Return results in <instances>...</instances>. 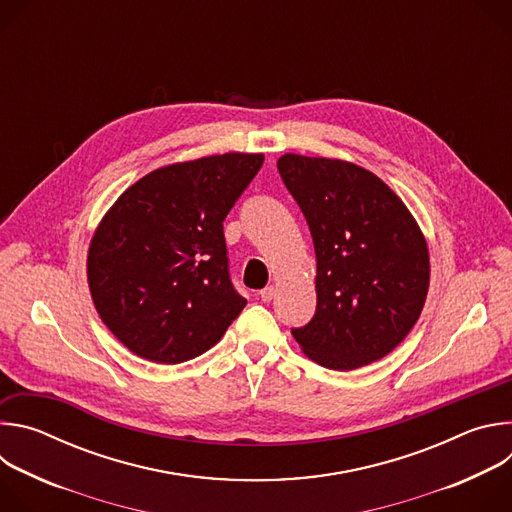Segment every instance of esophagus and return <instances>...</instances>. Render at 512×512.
Instances as JSON below:
<instances>
[{
	"mask_svg": "<svg viewBox=\"0 0 512 512\" xmlns=\"http://www.w3.org/2000/svg\"><path fill=\"white\" fill-rule=\"evenodd\" d=\"M259 296H261V300H263V302H271V300L275 298V287H273V285L263 287V289L259 291Z\"/></svg>",
	"mask_w": 512,
	"mask_h": 512,
	"instance_id": "obj_1",
	"label": "esophagus"
}]
</instances>
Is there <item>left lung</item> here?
<instances>
[{
	"instance_id": "obj_1",
	"label": "left lung",
	"mask_w": 512,
	"mask_h": 512,
	"mask_svg": "<svg viewBox=\"0 0 512 512\" xmlns=\"http://www.w3.org/2000/svg\"><path fill=\"white\" fill-rule=\"evenodd\" d=\"M279 176L306 216L316 251V314L291 328L332 371L389 354L415 326L429 287L425 239L399 196L360 166L285 154Z\"/></svg>"
}]
</instances>
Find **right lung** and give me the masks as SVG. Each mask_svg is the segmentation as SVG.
<instances>
[{
  "label": "right lung",
  "instance_id": "right-lung-1",
  "mask_svg": "<svg viewBox=\"0 0 512 512\" xmlns=\"http://www.w3.org/2000/svg\"><path fill=\"white\" fill-rule=\"evenodd\" d=\"M261 166V154L166 166L107 212L89 249V287L101 320L131 352L190 360L247 306L231 281L223 221Z\"/></svg>",
  "mask_w": 512,
  "mask_h": 512
}]
</instances>
